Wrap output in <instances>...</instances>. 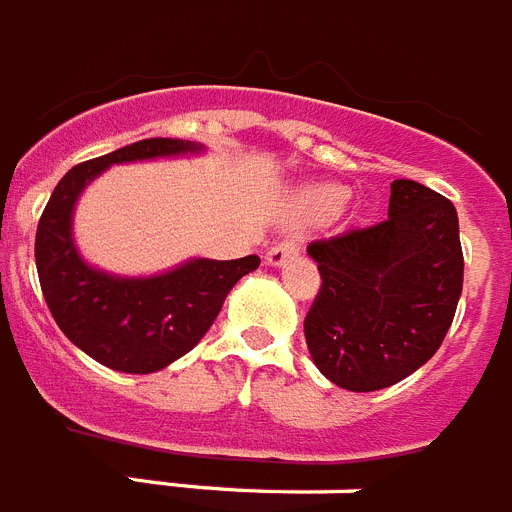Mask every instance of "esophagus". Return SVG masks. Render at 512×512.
Returning a JSON list of instances; mask_svg holds the SVG:
<instances>
[{"mask_svg": "<svg viewBox=\"0 0 512 512\" xmlns=\"http://www.w3.org/2000/svg\"><path fill=\"white\" fill-rule=\"evenodd\" d=\"M300 251V240L298 238H285L282 243L272 246L266 251V264L269 266H282L292 259V256H298Z\"/></svg>", "mask_w": 512, "mask_h": 512, "instance_id": "obj_1", "label": "esophagus"}]
</instances>
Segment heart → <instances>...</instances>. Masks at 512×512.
<instances>
[{
    "label": "heart",
    "instance_id": "1",
    "mask_svg": "<svg viewBox=\"0 0 512 512\" xmlns=\"http://www.w3.org/2000/svg\"><path fill=\"white\" fill-rule=\"evenodd\" d=\"M344 199H347V191L342 186H334V183H323V186H316L305 194V202L318 214L336 212L344 204Z\"/></svg>",
    "mask_w": 512,
    "mask_h": 512
}]
</instances>
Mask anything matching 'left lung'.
I'll use <instances>...</instances> for the list:
<instances>
[{
	"mask_svg": "<svg viewBox=\"0 0 512 512\" xmlns=\"http://www.w3.org/2000/svg\"><path fill=\"white\" fill-rule=\"evenodd\" d=\"M321 292L305 316L310 357L347 391H381L430 360L464 287L458 214L417 181L391 183L388 220L316 240Z\"/></svg>",
	"mask_w": 512,
	"mask_h": 512,
	"instance_id": "8db88e82",
	"label": "left lung"
}]
</instances>
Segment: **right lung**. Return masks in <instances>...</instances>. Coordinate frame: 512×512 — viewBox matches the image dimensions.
<instances>
[{
  "label": "right lung",
  "instance_id": "obj_1",
  "mask_svg": "<svg viewBox=\"0 0 512 512\" xmlns=\"http://www.w3.org/2000/svg\"><path fill=\"white\" fill-rule=\"evenodd\" d=\"M186 139H142L74 165L48 199L36 233L43 298L74 347L119 373H157L202 342L227 292L259 269V256L235 261L189 259L168 272L126 277L87 264L74 243V209L82 191L111 165L202 155Z\"/></svg>",
  "mask_w": 512,
  "mask_h": 512
}]
</instances>
